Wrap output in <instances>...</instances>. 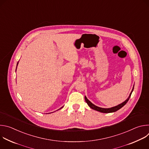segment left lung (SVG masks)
<instances>
[{
    "label": "left lung",
    "instance_id": "8db88e82",
    "mask_svg": "<svg viewBox=\"0 0 149 149\" xmlns=\"http://www.w3.org/2000/svg\"><path fill=\"white\" fill-rule=\"evenodd\" d=\"M134 85L133 86V89L132 90V92L130 93L129 97L127 98V100H125L124 102H123L122 103L118 104V105H116L115 106V107H111V108H108V109H104V108H101V107H98V106L93 104L90 101H89L87 98L86 97V96H85V100H86V102L87 103V104L88 105L89 107L90 108H91L92 109L94 110H96V111H98L99 112H101V113H114V112H116L117 111V110H118L119 109H120L121 108H122L123 106L124 105H125V104L128 102L129 100L130 99V97H131V95H132V92L133 91V90H134Z\"/></svg>",
    "mask_w": 149,
    "mask_h": 149
}]
</instances>
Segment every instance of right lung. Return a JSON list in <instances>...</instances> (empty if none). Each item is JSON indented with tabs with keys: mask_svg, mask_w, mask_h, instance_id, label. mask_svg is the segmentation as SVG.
I'll list each match as a JSON object with an SVG mask.
<instances>
[{
	"mask_svg": "<svg viewBox=\"0 0 149 149\" xmlns=\"http://www.w3.org/2000/svg\"><path fill=\"white\" fill-rule=\"evenodd\" d=\"M18 63H19V61H18V62H17V65H18ZM17 66H16V68H17ZM62 108H63V107H62L61 108H60V109H58V110H60V109H61Z\"/></svg>",
	"mask_w": 149,
	"mask_h": 149,
	"instance_id": "1",
	"label": "right lung"
}]
</instances>
